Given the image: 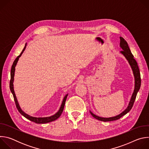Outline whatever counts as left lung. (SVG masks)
<instances>
[{"label":"left lung","mask_w":149,"mask_h":149,"mask_svg":"<svg viewBox=\"0 0 149 149\" xmlns=\"http://www.w3.org/2000/svg\"><path fill=\"white\" fill-rule=\"evenodd\" d=\"M120 47L122 49V51H120V54L123 55L124 56V58L126 59V60L128 61L129 65L132 68L133 75H134V91L132 94V95L129 101L128 106H127V107L120 114L114 117L106 118V117H99L94 114V113H93L91 111H90L91 114L93 116V117L102 121H111L116 120L120 118L121 117L126 114L127 113H129L133 107V104L136 98L137 94L139 91L140 86H141L140 74V70L137 65V63L136 61L134 59V56L131 52V51L129 48V47L128 45V44H127V42L124 40L123 38L120 37Z\"/></svg>","instance_id":"obj_1"}]
</instances>
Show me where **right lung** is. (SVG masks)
Masks as SVG:
<instances>
[{
  "mask_svg": "<svg viewBox=\"0 0 149 149\" xmlns=\"http://www.w3.org/2000/svg\"><path fill=\"white\" fill-rule=\"evenodd\" d=\"M26 47V43L25 44V45L22 51V52L20 53V54L15 59V60L14 61L13 63V65L12 66V68H11V72H10V90L11 91V93H12L13 95V98H14V100L15 101V104H16V106L17 107V110L19 111V112L22 114L23 116H24L26 118L29 120L31 121H33L34 123H36L37 124H44V123H48L53 121L56 120L58 118H59L60 117V116L61 115L63 110V108H64V105L65 104V101L67 98V96L68 95V94H66L65 95V97H63L62 104L61 105V107L59 109V110L54 115L51 116H49V117H32L31 116L29 115H28V114L25 113L22 109H21L20 105L19 104L18 101L17 100L15 91H14V87H13V81H14V76H15V67L17 65V63L19 61V58L22 55V54L24 53L25 48Z\"/></svg>",
  "mask_w": 149,
  "mask_h": 149,
  "instance_id": "right-lung-1",
  "label": "right lung"
}]
</instances>
